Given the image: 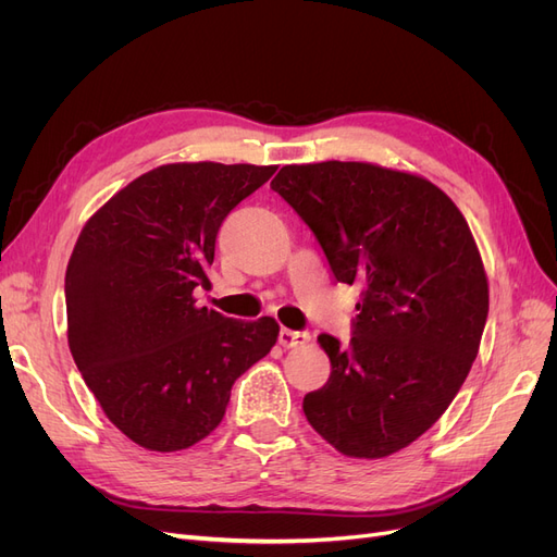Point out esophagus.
Returning <instances> with one entry per match:
<instances>
[{
    "label": "esophagus",
    "instance_id": "1",
    "mask_svg": "<svg viewBox=\"0 0 557 557\" xmlns=\"http://www.w3.org/2000/svg\"><path fill=\"white\" fill-rule=\"evenodd\" d=\"M309 339H311L309 332H297V330H288V327H283V330L278 332V344H281L283 348L305 346Z\"/></svg>",
    "mask_w": 557,
    "mask_h": 557
}]
</instances>
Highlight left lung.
<instances>
[{
    "label": "left lung",
    "mask_w": 557,
    "mask_h": 557,
    "mask_svg": "<svg viewBox=\"0 0 557 557\" xmlns=\"http://www.w3.org/2000/svg\"><path fill=\"white\" fill-rule=\"evenodd\" d=\"M272 190L311 227L334 278L362 285L350 344L318 336L332 372L305 416L348 458H387L442 418L476 360L487 318L476 242L444 190L379 164H285Z\"/></svg>",
    "instance_id": "8db88e82"
}]
</instances>
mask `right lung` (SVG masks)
Returning a JSON list of instances; mask_svg holds the SVG:
<instances>
[{"mask_svg":"<svg viewBox=\"0 0 557 557\" xmlns=\"http://www.w3.org/2000/svg\"><path fill=\"white\" fill-rule=\"evenodd\" d=\"M274 164L176 162L134 178L81 230L66 264V339L99 407L148 450L190 448L221 423L230 391L278 323L195 305L211 288L227 213Z\"/></svg>","mask_w":557,"mask_h":557,"instance_id":"add662e5","label":"right lung"}]
</instances>
